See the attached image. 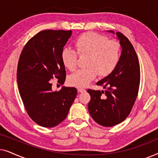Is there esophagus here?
Returning a JSON list of instances; mask_svg holds the SVG:
<instances>
[{
	"mask_svg": "<svg viewBox=\"0 0 158 158\" xmlns=\"http://www.w3.org/2000/svg\"><path fill=\"white\" fill-rule=\"evenodd\" d=\"M77 91L80 92V93H83L84 91H85V90L83 88H77Z\"/></svg>",
	"mask_w": 158,
	"mask_h": 158,
	"instance_id": "obj_1",
	"label": "esophagus"
}]
</instances>
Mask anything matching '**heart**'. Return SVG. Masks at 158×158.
<instances>
[{
    "instance_id": "1",
    "label": "heart",
    "mask_w": 158,
    "mask_h": 158,
    "mask_svg": "<svg viewBox=\"0 0 158 158\" xmlns=\"http://www.w3.org/2000/svg\"><path fill=\"white\" fill-rule=\"evenodd\" d=\"M77 52L68 47L62 49V63L69 70H76L78 55L87 56L86 68L76 71L68 77V83L75 87H85L97 75L105 77L113 72L120 59V46L117 42L109 40L106 36L94 32L82 34L75 42Z\"/></svg>"
}]
</instances>
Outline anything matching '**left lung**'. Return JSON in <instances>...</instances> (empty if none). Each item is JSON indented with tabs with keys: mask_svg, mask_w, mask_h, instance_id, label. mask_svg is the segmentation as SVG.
<instances>
[{
	"mask_svg": "<svg viewBox=\"0 0 158 158\" xmlns=\"http://www.w3.org/2000/svg\"><path fill=\"white\" fill-rule=\"evenodd\" d=\"M116 36L122 49L119 61L111 74L96 83L105 90H87L90 96V116L98 124L107 127L118 124L129 116L140 83L139 63L135 48L124 34L116 32Z\"/></svg>",
	"mask_w": 158,
	"mask_h": 158,
	"instance_id": "1",
	"label": "left lung"
}]
</instances>
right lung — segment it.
Here are the masks:
<instances>
[{"label":"right lung","instance_id":"right-lung-1","mask_svg":"<svg viewBox=\"0 0 158 158\" xmlns=\"http://www.w3.org/2000/svg\"><path fill=\"white\" fill-rule=\"evenodd\" d=\"M71 35V30L41 31L28 41L19 57V94L30 118L42 127L50 128L60 124L77 96L75 88L52 90V79H58L61 85L65 81L61 53Z\"/></svg>","mask_w":158,"mask_h":158}]
</instances>
